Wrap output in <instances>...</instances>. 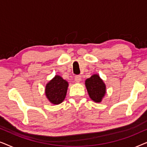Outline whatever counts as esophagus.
<instances>
[{
    "mask_svg": "<svg viewBox=\"0 0 147 147\" xmlns=\"http://www.w3.org/2000/svg\"><path fill=\"white\" fill-rule=\"evenodd\" d=\"M81 80H82L81 76L78 75V76H75V80H76V82H80V81H81Z\"/></svg>",
    "mask_w": 147,
    "mask_h": 147,
    "instance_id": "obj_1",
    "label": "esophagus"
}]
</instances>
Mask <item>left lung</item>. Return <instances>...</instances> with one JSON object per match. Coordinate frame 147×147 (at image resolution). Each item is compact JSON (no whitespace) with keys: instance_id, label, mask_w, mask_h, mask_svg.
I'll use <instances>...</instances> for the list:
<instances>
[{"instance_id":"1","label":"left lung","mask_w":147,"mask_h":147,"mask_svg":"<svg viewBox=\"0 0 147 147\" xmlns=\"http://www.w3.org/2000/svg\"><path fill=\"white\" fill-rule=\"evenodd\" d=\"M90 98L95 102H101L106 94V85L98 74H94L85 82Z\"/></svg>"}]
</instances>
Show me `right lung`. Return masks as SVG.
Instances as JSON below:
<instances>
[{"mask_svg":"<svg viewBox=\"0 0 147 147\" xmlns=\"http://www.w3.org/2000/svg\"><path fill=\"white\" fill-rule=\"evenodd\" d=\"M68 82L61 76L56 75L45 86V95L51 103L59 104L66 96Z\"/></svg>","mask_w":147,"mask_h":147,"instance_id":"obj_1","label":"right lung"}]
</instances>
